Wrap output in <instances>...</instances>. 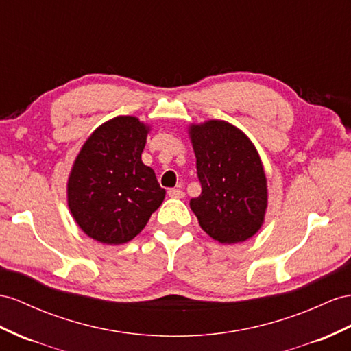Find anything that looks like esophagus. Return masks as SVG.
<instances>
[{
    "instance_id": "1",
    "label": "esophagus",
    "mask_w": 351,
    "mask_h": 351,
    "mask_svg": "<svg viewBox=\"0 0 351 351\" xmlns=\"http://www.w3.org/2000/svg\"><path fill=\"white\" fill-rule=\"evenodd\" d=\"M169 197H172V199H184V191L179 190V188H170V190L167 191Z\"/></svg>"
}]
</instances>
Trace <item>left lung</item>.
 <instances>
[{
	"instance_id": "obj_1",
	"label": "left lung",
	"mask_w": 351,
	"mask_h": 351,
	"mask_svg": "<svg viewBox=\"0 0 351 351\" xmlns=\"http://www.w3.org/2000/svg\"><path fill=\"white\" fill-rule=\"evenodd\" d=\"M202 194L190 200L200 227L221 243H239L261 227L267 181L258 152L243 133L226 121L191 128Z\"/></svg>"
}]
</instances>
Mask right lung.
Masks as SVG:
<instances>
[{
  "label": "right lung",
  "mask_w": 351,
  "mask_h": 351,
  "mask_svg": "<svg viewBox=\"0 0 351 351\" xmlns=\"http://www.w3.org/2000/svg\"><path fill=\"white\" fill-rule=\"evenodd\" d=\"M148 129L129 115L97 128L75 160L68 182L71 213L88 237L120 245L147 226L166 191L142 163Z\"/></svg>",
  "instance_id": "obj_1"
}]
</instances>
